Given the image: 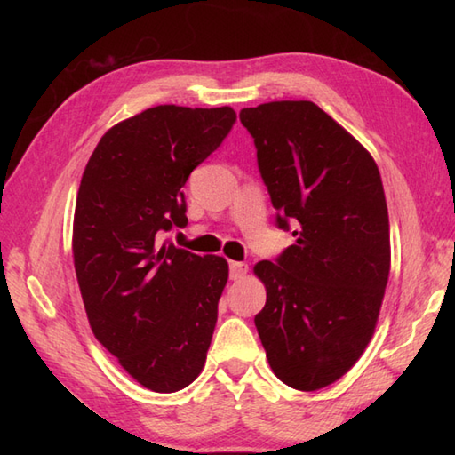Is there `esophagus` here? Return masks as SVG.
I'll list each match as a JSON object with an SVG mask.
<instances>
[{
  "label": "esophagus",
  "instance_id": "esophagus-1",
  "mask_svg": "<svg viewBox=\"0 0 455 455\" xmlns=\"http://www.w3.org/2000/svg\"><path fill=\"white\" fill-rule=\"evenodd\" d=\"M228 269H230V279H243L248 272V266L244 262H230L228 264Z\"/></svg>",
  "mask_w": 455,
  "mask_h": 455
}]
</instances>
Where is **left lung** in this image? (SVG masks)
I'll list each match as a JSON object with an SVG mask.
<instances>
[{
  "label": "left lung",
  "mask_w": 455,
  "mask_h": 455,
  "mask_svg": "<svg viewBox=\"0 0 455 455\" xmlns=\"http://www.w3.org/2000/svg\"><path fill=\"white\" fill-rule=\"evenodd\" d=\"M277 228L295 244L254 272L266 305L254 318L274 373L316 391L360 360L391 267L389 212L371 154L313 101L240 111Z\"/></svg>",
  "instance_id": "1"
}]
</instances>
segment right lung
<instances>
[{
  "label": "right lung",
  "instance_id": "1",
  "mask_svg": "<svg viewBox=\"0 0 455 455\" xmlns=\"http://www.w3.org/2000/svg\"><path fill=\"white\" fill-rule=\"evenodd\" d=\"M235 123L230 108L158 105L105 132L84 170L72 252L85 313L150 391L188 387L207 360L228 264L160 236L188 222L181 188Z\"/></svg>",
  "mask_w": 455,
  "mask_h": 455
}]
</instances>
